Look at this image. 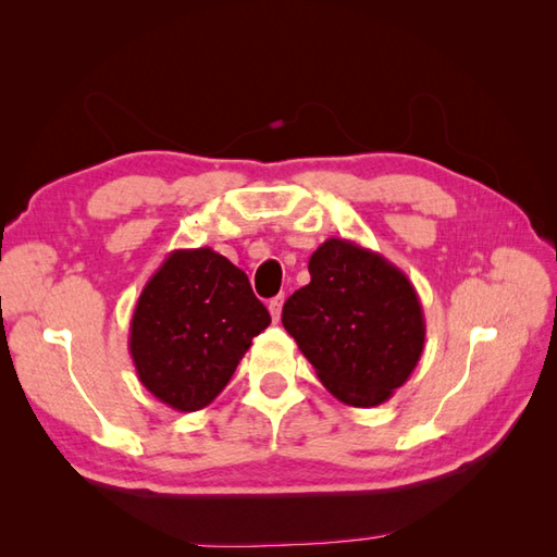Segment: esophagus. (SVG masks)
<instances>
[{
    "label": "esophagus",
    "mask_w": 557,
    "mask_h": 557,
    "mask_svg": "<svg viewBox=\"0 0 557 557\" xmlns=\"http://www.w3.org/2000/svg\"><path fill=\"white\" fill-rule=\"evenodd\" d=\"M282 304H285V297H275V299H270L268 301V311H270V315H272V321H280V315H282Z\"/></svg>",
    "instance_id": "1"
}]
</instances>
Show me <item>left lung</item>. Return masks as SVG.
<instances>
[{
	"label": "left lung",
	"mask_w": 557,
	"mask_h": 557,
	"mask_svg": "<svg viewBox=\"0 0 557 557\" xmlns=\"http://www.w3.org/2000/svg\"><path fill=\"white\" fill-rule=\"evenodd\" d=\"M311 282L282 309L321 383L349 407H377L417 369L425 339L417 289L397 265L349 239H327Z\"/></svg>",
	"instance_id": "left-lung-1"
}]
</instances>
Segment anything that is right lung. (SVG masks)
Returning <instances> with one entry per match:
<instances>
[{"mask_svg": "<svg viewBox=\"0 0 557 557\" xmlns=\"http://www.w3.org/2000/svg\"><path fill=\"white\" fill-rule=\"evenodd\" d=\"M268 325L244 270L208 246L180 248L140 292L128 351L148 393L176 411H198Z\"/></svg>", "mask_w": 557, "mask_h": 557, "instance_id": "obj_1", "label": "right lung"}]
</instances>
